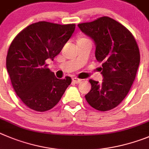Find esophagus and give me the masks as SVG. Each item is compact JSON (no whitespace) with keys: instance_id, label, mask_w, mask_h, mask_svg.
<instances>
[{"instance_id":"34e87169","label":"esophagus","mask_w":149,"mask_h":149,"mask_svg":"<svg viewBox=\"0 0 149 149\" xmlns=\"http://www.w3.org/2000/svg\"><path fill=\"white\" fill-rule=\"evenodd\" d=\"M81 81H82V79H79V78H76V77L73 78V81L74 83H76V84H79V83L81 82Z\"/></svg>"}]
</instances>
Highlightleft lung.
<instances>
[{
	"label": "left lung",
	"instance_id": "obj_1",
	"mask_svg": "<svg viewBox=\"0 0 149 149\" xmlns=\"http://www.w3.org/2000/svg\"><path fill=\"white\" fill-rule=\"evenodd\" d=\"M78 26L93 38L96 60L102 63V82L90 79L91 90L85 99L96 110L110 111L122 102L132 86L140 65V49L132 33L107 16Z\"/></svg>",
	"mask_w": 149,
	"mask_h": 149
}]
</instances>
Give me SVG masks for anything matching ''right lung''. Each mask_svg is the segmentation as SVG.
I'll use <instances>...</instances> for the list:
<instances>
[{
	"label": "right lung",
	"instance_id": "1",
	"mask_svg": "<svg viewBox=\"0 0 149 149\" xmlns=\"http://www.w3.org/2000/svg\"><path fill=\"white\" fill-rule=\"evenodd\" d=\"M75 28V24L39 21L24 28L12 41L6 69L16 94L30 109H52L71 83L70 76L57 79L46 61L59 54Z\"/></svg>",
	"mask_w": 149,
	"mask_h": 149
}]
</instances>
